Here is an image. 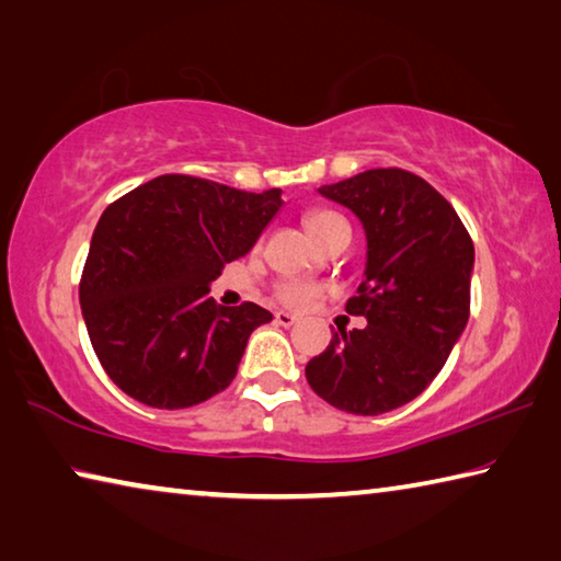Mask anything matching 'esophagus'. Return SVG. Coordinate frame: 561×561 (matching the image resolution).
<instances>
[{
  "instance_id": "esophagus-1",
  "label": "esophagus",
  "mask_w": 561,
  "mask_h": 561,
  "mask_svg": "<svg viewBox=\"0 0 561 561\" xmlns=\"http://www.w3.org/2000/svg\"><path fill=\"white\" fill-rule=\"evenodd\" d=\"M274 321H277V324H282V327H294V324H297V317L289 314V311H277V314H274Z\"/></svg>"
}]
</instances>
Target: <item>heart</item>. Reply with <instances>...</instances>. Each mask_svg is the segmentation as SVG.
<instances>
[{
    "label": "heart",
    "mask_w": 561,
    "mask_h": 561,
    "mask_svg": "<svg viewBox=\"0 0 561 561\" xmlns=\"http://www.w3.org/2000/svg\"><path fill=\"white\" fill-rule=\"evenodd\" d=\"M304 225H307L309 234L314 237V240L321 244L327 240V237L339 230L341 225H346V220L336 213H329V210H311L307 217H304ZM321 294V289L317 284H309V282H282L277 284V289H274V297H277L282 304H287L291 309H304L307 304L314 301Z\"/></svg>",
    "instance_id": "b5f03b06"
}]
</instances>
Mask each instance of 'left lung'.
Returning <instances> with one entry per match:
<instances>
[{
	"label": "left lung",
	"mask_w": 561,
	"mask_h": 561,
	"mask_svg": "<svg viewBox=\"0 0 561 561\" xmlns=\"http://www.w3.org/2000/svg\"><path fill=\"white\" fill-rule=\"evenodd\" d=\"M319 193L366 230L364 282L346 311L368 327L339 329L307 364V381L339 411L388 413L428 388L468 324L470 232L438 190L403 168L366 170Z\"/></svg>",
	"instance_id": "obj_1"
}]
</instances>
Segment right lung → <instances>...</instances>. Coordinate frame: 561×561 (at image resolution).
I'll list each match as a JSON object with an SVG mask.
<instances>
[{
	"instance_id": "right-lung-1",
	"label": "right lung",
	"mask_w": 561,
	"mask_h": 561,
	"mask_svg": "<svg viewBox=\"0 0 561 561\" xmlns=\"http://www.w3.org/2000/svg\"><path fill=\"white\" fill-rule=\"evenodd\" d=\"M282 205L279 187L247 193L170 173L103 210L79 299L91 346L123 393L175 411L232 383L247 339L272 314L252 301L217 307L210 282Z\"/></svg>"
}]
</instances>
